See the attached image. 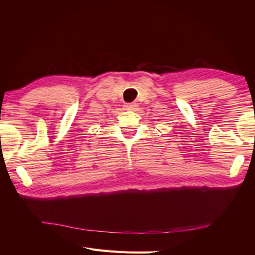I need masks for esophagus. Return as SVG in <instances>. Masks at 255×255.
<instances>
[{
	"mask_svg": "<svg viewBox=\"0 0 255 255\" xmlns=\"http://www.w3.org/2000/svg\"><path fill=\"white\" fill-rule=\"evenodd\" d=\"M125 107H126V110H128V111H135L136 107H137V104L136 103H127L125 105Z\"/></svg>",
	"mask_w": 255,
	"mask_h": 255,
	"instance_id": "34e87169",
	"label": "esophagus"
}]
</instances>
